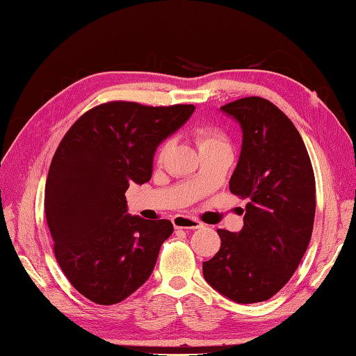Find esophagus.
Returning a JSON list of instances; mask_svg holds the SVG:
<instances>
[{
    "label": "esophagus",
    "mask_w": 356,
    "mask_h": 356,
    "mask_svg": "<svg viewBox=\"0 0 356 356\" xmlns=\"http://www.w3.org/2000/svg\"><path fill=\"white\" fill-rule=\"evenodd\" d=\"M172 222L173 227L181 229H199L204 227L202 222H199L197 219L193 218H187V216H177V218H173Z\"/></svg>",
    "instance_id": "1"
}]
</instances>
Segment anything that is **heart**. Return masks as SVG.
I'll use <instances>...</instances> for the list:
<instances>
[{
	"label": "heart",
	"mask_w": 356,
	"mask_h": 356,
	"mask_svg": "<svg viewBox=\"0 0 356 356\" xmlns=\"http://www.w3.org/2000/svg\"><path fill=\"white\" fill-rule=\"evenodd\" d=\"M195 138L199 145V149H204V148H210V146H220V145H228V137L225 134L222 129L211 127V125H204V127H197L195 128ZM172 142L170 140H164L160 148L157 151V160L163 161V159L166 157V154L170 148Z\"/></svg>",
	"instance_id": "heart-1"
}]
</instances>
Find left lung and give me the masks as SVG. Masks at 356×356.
Instances as JSON below:
<instances>
[{
  "mask_svg": "<svg viewBox=\"0 0 356 356\" xmlns=\"http://www.w3.org/2000/svg\"><path fill=\"white\" fill-rule=\"evenodd\" d=\"M243 129L231 193L248 199L240 232L218 229L220 249L202 263L205 281L237 303L275 296L296 272L313 234L316 178L291 120L264 98L220 107Z\"/></svg>",
  "mask_w": 356,
  "mask_h": 356,
  "instance_id": "1",
  "label": "left lung"
}]
</instances>
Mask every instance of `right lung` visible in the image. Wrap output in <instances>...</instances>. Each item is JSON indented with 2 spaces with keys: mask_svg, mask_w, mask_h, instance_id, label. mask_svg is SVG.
<instances>
[{
  "mask_svg": "<svg viewBox=\"0 0 356 356\" xmlns=\"http://www.w3.org/2000/svg\"><path fill=\"white\" fill-rule=\"evenodd\" d=\"M193 111V104L104 102L60 142L45 186L47 222L60 268L89 300L122 302L152 273L173 225L129 216L125 192L148 183L157 146Z\"/></svg>",
  "mask_w": 356,
  "mask_h": 356,
  "instance_id": "add662e5",
  "label": "right lung"
}]
</instances>
